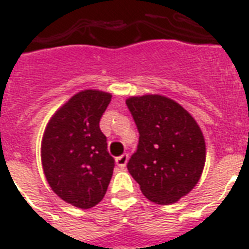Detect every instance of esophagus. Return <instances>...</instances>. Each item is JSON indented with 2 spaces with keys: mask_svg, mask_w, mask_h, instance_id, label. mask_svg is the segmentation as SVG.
<instances>
[{
  "mask_svg": "<svg viewBox=\"0 0 249 249\" xmlns=\"http://www.w3.org/2000/svg\"><path fill=\"white\" fill-rule=\"evenodd\" d=\"M129 156L128 153H124V155H121V156L116 157V163H118V166L121 167V169H124L126 166V162H128Z\"/></svg>",
  "mask_w": 249,
  "mask_h": 249,
  "instance_id": "obj_1",
  "label": "esophagus"
}]
</instances>
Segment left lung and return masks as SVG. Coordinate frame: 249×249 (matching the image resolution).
I'll use <instances>...</instances> for the list:
<instances>
[{
  "mask_svg": "<svg viewBox=\"0 0 249 249\" xmlns=\"http://www.w3.org/2000/svg\"><path fill=\"white\" fill-rule=\"evenodd\" d=\"M139 133L126 165L149 201L170 205L196 187L203 171L206 145L196 120L175 101L147 94L126 100Z\"/></svg>",
  "mask_w": 249,
  "mask_h": 249,
  "instance_id": "8db88e82",
  "label": "left lung"
}]
</instances>
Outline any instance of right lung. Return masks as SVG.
<instances>
[{
  "label": "right lung",
  "mask_w": 249,
  "mask_h": 249,
  "mask_svg": "<svg viewBox=\"0 0 249 249\" xmlns=\"http://www.w3.org/2000/svg\"><path fill=\"white\" fill-rule=\"evenodd\" d=\"M111 94L88 89L66 102L48 123L42 165L52 191L70 205L90 209L102 201L115 160L107 151L100 120Z\"/></svg>",
  "instance_id": "obj_1"
}]
</instances>
